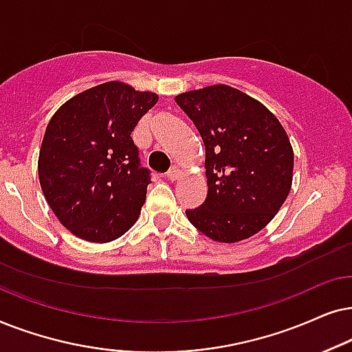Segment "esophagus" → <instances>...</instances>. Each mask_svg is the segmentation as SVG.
Here are the masks:
<instances>
[{"label":"esophagus","instance_id":"obj_1","mask_svg":"<svg viewBox=\"0 0 352 352\" xmlns=\"http://www.w3.org/2000/svg\"><path fill=\"white\" fill-rule=\"evenodd\" d=\"M167 179L170 180V182H175V180H179V179H180V168L173 166V167L170 168V170L167 172Z\"/></svg>","mask_w":352,"mask_h":352}]
</instances>
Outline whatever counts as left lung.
I'll return each mask as SVG.
<instances>
[{"label":"left lung","instance_id":"1","mask_svg":"<svg viewBox=\"0 0 352 352\" xmlns=\"http://www.w3.org/2000/svg\"><path fill=\"white\" fill-rule=\"evenodd\" d=\"M175 102L206 146L208 196L186 217L214 241L256 235L292 190L294 154L282 124L262 102L228 85L185 91Z\"/></svg>","mask_w":352,"mask_h":352}]
</instances>
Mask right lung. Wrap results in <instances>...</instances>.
I'll return each mask as SVG.
<instances>
[{
    "label": "right lung",
    "instance_id": "add662e5",
    "mask_svg": "<svg viewBox=\"0 0 352 352\" xmlns=\"http://www.w3.org/2000/svg\"><path fill=\"white\" fill-rule=\"evenodd\" d=\"M159 96L106 82L65 101L46 127L38 177L51 210L70 233L109 243L137 222L151 184L130 133Z\"/></svg>",
    "mask_w": 352,
    "mask_h": 352
}]
</instances>
